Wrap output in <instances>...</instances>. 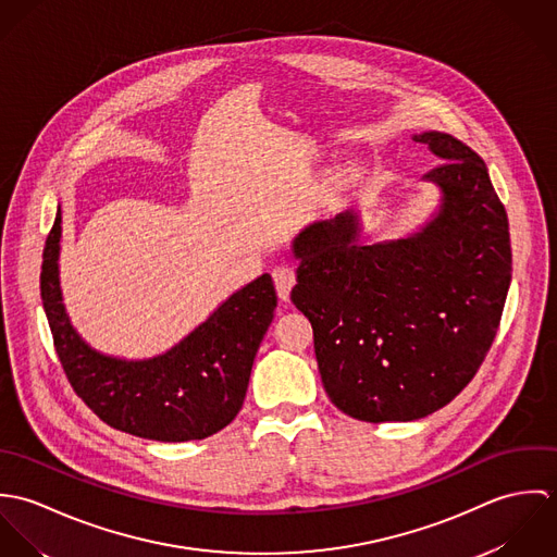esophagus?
<instances>
[{
  "instance_id": "1",
  "label": "esophagus",
  "mask_w": 557,
  "mask_h": 557,
  "mask_svg": "<svg viewBox=\"0 0 557 557\" xmlns=\"http://www.w3.org/2000/svg\"><path fill=\"white\" fill-rule=\"evenodd\" d=\"M272 278H274L278 298H281L283 302H287V300H289V294H292V289H294V285H296V272H294V268H289V265H276V268L272 270Z\"/></svg>"
}]
</instances>
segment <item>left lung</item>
I'll list each match as a JSON object with an SVG mask.
<instances>
[{
    "instance_id": "left-lung-1",
    "label": "left lung",
    "mask_w": 557,
    "mask_h": 557,
    "mask_svg": "<svg viewBox=\"0 0 557 557\" xmlns=\"http://www.w3.org/2000/svg\"><path fill=\"white\" fill-rule=\"evenodd\" d=\"M413 141L440 160L433 216L405 238L362 244L354 210L294 239L292 302L313 325L330 400L364 422H409L448 405L476 375L510 287L508 216L484 160L453 135Z\"/></svg>"
}]
</instances>
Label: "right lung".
<instances>
[{
	"instance_id": "1",
	"label": "right lung",
	"mask_w": 557,
	"mask_h": 557,
	"mask_svg": "<svg viewBox=\"0 0 557 557\" xmlns=\"http://www.w3.org/2000/svg\"><path fill=\"white\" fill-rule=\"evenodd\" d=\"M62 212L45 244L40 298L58 358L83 403L109 426L157 442L203 440L225 429L246 397L276 292L261 274L177 345L144 360L107 356L81 338L60 287Z\"/></svg>"
}]
</instances>
